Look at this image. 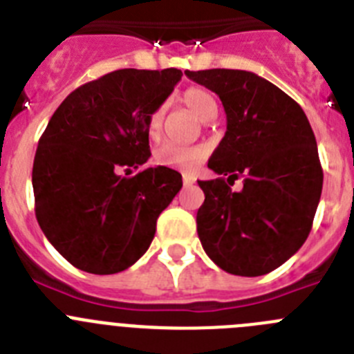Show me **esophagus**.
<instances>
[{"label":"esophagus","instance_id":"esophagus-1","mask_svg":"<svg viewBox=\"0 0 354 354\" xmlns=\"http://www.w3.org/2000/svg\"><path fill=\"white\" fill-rule=\"evenodd\" d=\"M196 183V176L190 173H183V185H194Z\"/></svg>","mask_w":354,"mask_h":354}]
</instances>
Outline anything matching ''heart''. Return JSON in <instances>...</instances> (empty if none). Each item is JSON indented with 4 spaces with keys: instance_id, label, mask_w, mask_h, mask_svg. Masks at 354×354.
<instances>
[{
    "instance_id": "b5f03b06",
    "label": "heart",
    "mask_w": 354,
    "mask_h": 354,
    "mask_svg": "<svg viewBox=\"0 0 354 354\" xmlns=\"http://www.w3.org/2000/svg\"><path fill=\"white\" fill-rule=\"evenodd\" d=\"M181 102L189 107L194 114L203 122H209L218 113V106L212 93H208L203 88H190L181 95ZM165 106L155 107L151 111L146 123V132H148L151 141H157L162 136V127H164ZM155 162L164 167H173V169L192 171L196 169L201 162L205 160L206 149L203 146H180L174 142H162L155 149Z\"/></svg>"
}]
</instances>
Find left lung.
Wrapping results in <instances>:
<instances>
[{"label": "left lung", "mask_w": 354, "mask_h": 354, "mask_svg": "<svg viewBox=\"0 0 354 354\" xmlns=\"http://www.w3.org/2000/svg\"><path fill=\"white\" fill-rule=\"evenodd\" d=\"M185 75L218 95L227 118L208 160L221 178L197 181L205 192L196 218L203 248L232 275L273 272L305 243L319 205L323 169L310 123L289 95L252 72ZM238 176L244 189L232 193Z\"/></svg>", "instance_id": "1"}]
</instances>
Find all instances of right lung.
I'll return each mask as SVG.
<instances>
[{"label": "right lung", "mask_w": 354, "mask_h": 354, "mask_svg": "<svg viewBox=\"0 0 354 354\" xmlns=\"http://www.w3.org/2000/svg\"><path fill=\"white\" fill-rule=\"evenodd\" d=\"M181 70H114L79 86L54 111L33 162L35 215L56 250L82 272L111 275L148 250L181 174L149 158L146 123ZM139 170L133 177L121 171Z\"/></svg>", "instance_id": "add662e5"}]
</instances>
